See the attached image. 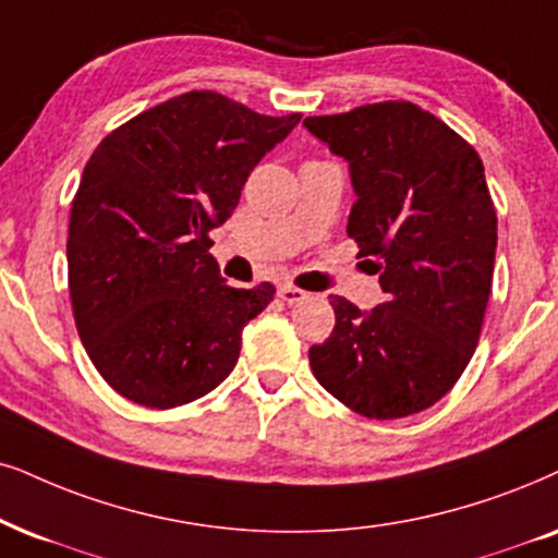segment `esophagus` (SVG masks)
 I'll return each mask as SVG.
<instances>
[{
	"instance_id": "obj_1",
	"label": "esophagus",
	"mask_w": 558,
	"mask_h": 558,
	"mask_svg": "<svg viewBox=\"0 0 558 558\" xmlns=\"http://www.w3.org/2000/svg\"><path fill=\"white\" fill-rule=\"evenodd\" d=\"M278 295L280 299H283L286 303H299V301H303L306 299V291H301V288H295V286H280L278 288Z\"/></svg>"
}]
</instances>
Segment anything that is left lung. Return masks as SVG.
<instances>
[{
  "label": "left lung",
  "mask_w": 558,
  "mask_h": 558,
  "mask_svg": "<svg viewBox=\"0 0 558 558\" xmlns=\"http://www.w3.org/2000/svg\"><path fill=\"white\" fill-rule=\"evenodd\" d=\"M350 167L348 236L386 301L331 295L335 329L308 350L319 384L352 412L399 420L453 389L474 355L497 252L484 165L453 129L404 100L303 121Z\"/></svg>",
  "instance_id": "8db88e82"
}]
</instances>
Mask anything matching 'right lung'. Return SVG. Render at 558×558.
Wrapping results in <instances>:
<instances>
[{"instance_id":"add662e5","label":"right lung","mask_w":558,"mask_h":558,"mask_svg":"<svg viewBox=\"0 0 558 558\" xmlns=\"http://www.w3.org/2000/svg\"><path fill=\"white\" fill-rule=\"evenodd\" d=\"M299 121L185 92L108 133L89 157L69 218V295L89 361L121 397L182 407L234 371L244 324L275 288L227 286L208 234Z\"/></svg>"}]
</instances>
